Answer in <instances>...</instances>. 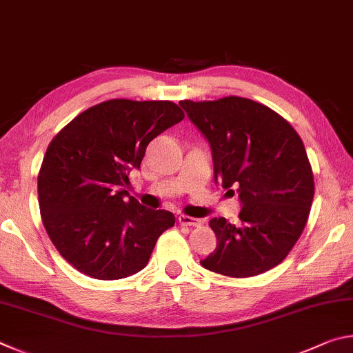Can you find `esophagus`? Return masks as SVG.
<instances>
[{
	"mask_svg": "<svg viewBox=\"0 0 353 353\" xmlns=\"http://www.w3.org/2000/svg\"><path fill=\"white\" fill-rule=\"evenodd\" d=\"M177 221L181 225H201V219L187 216V214H179Z\"/></svg>",
	"mask_w": 353,
	"mask_h": 353,
	"instance_id": "1",
	"label": "esophagus"
}]
</instances>
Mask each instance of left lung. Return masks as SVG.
Returning <instances> with one entry per match:
<instances>
[{"instance_id": "left-lung-1", "label": "left lung", "mask_w": 353, "mask_h": 353, "mask_svg": "<svg viewBox=\"0 0 353 353\" xmlns=\"http://www.w3.org/2000/svg\"><path fill=\"white\" fill-rule=\"evenodd\" d=\"M179 105L210 145L214 182L236 187L241 204L238 224L210 219L218 244L201 265L229 277L272 270L301 236L314 196L301 137L270 107L248 98Z\"/></svg>"}]
</instances>
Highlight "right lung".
I'll list each match as a JSON object with an SVG mask.
<instances>
[{"mask_svg":"<svg viewBox=\"0 0 353 353\" xmlns=\"http://www.w3.org/2000/svg\"><path fill=\"white\" fill-rule=\"evenodd\" d=\"M183 119L171 101L110 99L59 132L41 163L39 205L48 236L77 271L99 280L132 276L148 265L174 214L128 193L155 137Z\"/></svg>","mask_w":353,"mask_h":353,"instance_id":"1","label":"right lung"}]
</instances>
